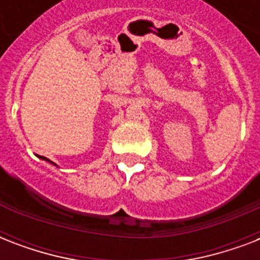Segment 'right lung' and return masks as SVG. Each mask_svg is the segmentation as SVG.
<instances>
[{
	"label": "right lung",
	"mask_w": 260,
	"mask_h": 260,
	"mask_svg": "<svg viewBox=\"0 0 260 260\" xmlns=\"http://www.w3.org/2000/svg\"><path fill=\"white\" fill-rule=\"evenodd\" d=\"M42 159H46V158H44V156H42ZM46 160H48V159H46ZM48 162H51V160H48ZM51 163H52V162H51ZM54 165H55V163H54Z\"/></svg>",
	"instance_id": "obj_1"
}]
</instances>
